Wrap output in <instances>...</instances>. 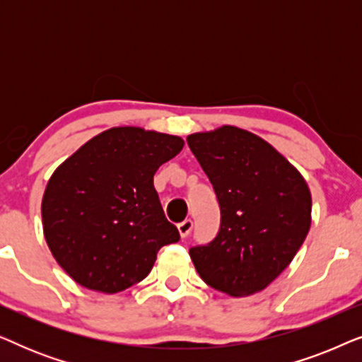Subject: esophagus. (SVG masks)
Masks as SVG:
<instances>
[{"mask_svg": "<svg viewBox=\"0 0 362 362\" xmlns=\"http://www.w3.org/2000/svg\"><path fill=\"white\" fill-rule=\"evenodd\" d=\"M177 230H180V235L181 237H187V235L191 234V230H192V221L191 219H186V221L180 222V224H177Z\"/></svg>", "mask_w": 362, "mask_h": 362, "instance_id": "esophagus-1", "label": "esophagus"}]
</instances>
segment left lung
I'll list each match as a JSON object with an SVG mask.
<instances>
[{
	"label": "left lung",
	"mask_w": 362,
	"mask_h": 362,
	"mask_svg": "<svg viewBox=\"0 0 362 362\" xmlns=\"http://www.w3.org/2000/svg\"><path fill=\"white\" fill-rule=\"evenodd\" d=\"M187 145L221 207L217 235L189 247L197 274L232 296L264 290L310 230L311 194L303 176L274 146L235 127L194 133Z\"/></svg>",
	"instance_id": "8db88e82"
}]
</instances>
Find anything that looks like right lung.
<instances>
[{
    "instance_id": "1",
    "label": "right lung",
    "mask_w": 362,
    "mask_h": 362,
    "mask_svg": "<svg viewBox=\"0 0 362 362\" xmlns=\"http://www.w3.org/2000/svg\"><path fill=\"white\" fill-rule=\"evenodd\" d=\"M182 146L180 136L118 127L54 171L42 197L44 235L78 285L123 291L150 274L163 245L180 240L153 176Z\"/></svg>"
}]
</instances>
